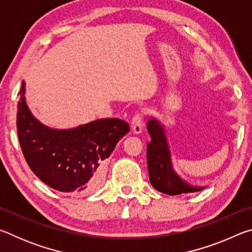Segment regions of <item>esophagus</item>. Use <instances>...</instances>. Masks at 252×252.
<instances>
[{
    "mask_svg": "<svg viewBox=\"0 0 252 252\" xmlns=\"http://www.w3.org/2000/svg\"><path fill=\"white\" fill-rule=\"evenodd\" d=\"M131 126H132V131H133V133H135V134L141 133L143 130V126H144L142 113L138 112L134 114L133 118H132V121H131Z\"/></svg>",
    "mask_w": 252,
    "mask_h": 252,
    "instance_id": "esophagus-1",
    "label": "esophagus"
}]
</instances>
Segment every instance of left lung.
<instances>
[{
	"mask_svg": "<svg viewBox=\"0 0 252 252\" xmlns=\"http://www.w3.org/2000/svg\"><path fill=\"white\" fill-rule=\"evenodd\" d=\"M147 129L151 136V141L147 148L148 171L151 186L169 195L203 190L206 187L191 186L174 171L164 126L157 119L151 118L148 121Z\"/></svg>",
	"mask_w": 252,
	"mask_h": 252,
	"instance_id": "obj_1",
	"label": "left lung"
}]
</instances>
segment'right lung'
I'll return each instance as SVG.
<instances>
[{
    "mask_svg": "<svg viewBox=\"0 0 252 252\" xmlns=\"http://www.w3.org/2000/svg\"><path fill=\"white\" fill-rule=\"evenodd\" d=\"M16 127L23 156L33 173L61 192L88 194L104 181L106 159L130 131L120 119H100L73 129H52L34 118L21 85Z\"/></svg>",
    "mask_w": 252,
    "mask_h": 252,
    "instance_id": "right-lung-1",
    "label": "right lung"
}]
</instances>
